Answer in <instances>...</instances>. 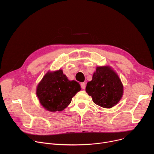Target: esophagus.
<instances>
[{"label": "esophagus", "instance_id": "1", "mask_svg": "<svg viewBox=\"0 0 154 154\" xmlns=\"http://www.w3.org/2000/svg\"><path fill=\"white\" fill-rule=\"evenodd\" d=\"M80 86H81V88H82V89H85V87H86V85H85V83H81V84H80Z\"/></svg>", "mask_w": 154, "mask_h": 154}]
</instances>
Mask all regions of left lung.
<instances>
[{"label": "left lung", "mask_w": 154, "mask_h": 154, "mask_svg": "<svg viewBox=\"0 0 154 154\" xmlns=\"http://www.w3.org/2000/svg\"><path fill=\"white\" fill-rule=\"evenodd\" d=\"M85 91L93 102L102 107L111 108L123 95V85L116 73L109 67H97Z\"/></svg>", "instance_id": "left-lung-1"}]
</instances>
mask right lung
Segmentation results:
<instances>
[{
  "mask_svg": "<svg viewBox=\"0 0 154 154\" xmlns=\"http://www.w3.org/2000/svg\"><path fill=\"white\" fill-rule=\"evenodd\" d=\"M81 88L75 80H69L62 70L48 72L37 88V95L42 106L51 112L62 111Z\"/></svg>",
  "mask_w": 154,
  "mask_h": 154,
  "instance_id": "1",
  "label": "right lung"
}]
</instances>
